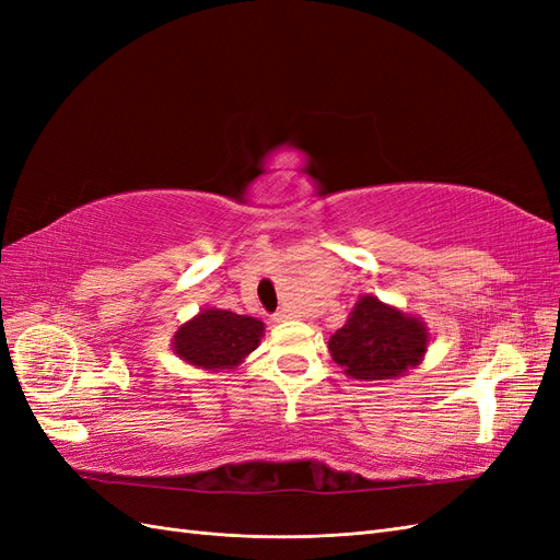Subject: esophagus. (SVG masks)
I'll return each mask as SVG.
<instances>
[{
  "mask_svg": "<svg viewBox=\"0 0 560 560\" xmlns=\"http://www.w3.org/2000/svg\"><path fill=\"white\" fill-rule=\"evenodd\" d=\"M287 317H290V313H287V311H278V313L273 315V319H276V322H284Z\"/></svg>",
  "mask_w": 560,
  "mask_h": 560,
  "instance_id": "obj_1",
  "label": "esophagus"
}]
</instances>
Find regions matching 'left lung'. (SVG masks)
<instances>
[{
    "label": "left lung",
    "mask_w": 560,
    "mask_h": 560,
    "mask_svg": "<svg viewBox=\"0 0 560 560\" xmlns=\"http://www.w3.org/2000/svg\"><path fill=\"white\" fill-rule=\"evenodd\" d=\"M428 329L420 319L385 306L376 296L354 303L346 325L329 338V352L358 381H387L420 364Z\"/></svg>",
    "instance_id": "obj_1"
}]
</instances>
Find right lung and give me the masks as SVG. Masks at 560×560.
I'll return each mask as SVG.
<instances>
[{"label": "right lung", "mask_w": 560, "mask_h": 560, "mask_svg": "<svg viewBox=\"0 0 560 560\" xmlns=\"http://www.w3.org/2000/svg\"><path fill=\"white\" fill-rule=\"evenodd\" d=\"M264 322L208 308L175 334V352L182 360L202 369H233L259 346Z\"/></svg>", "instance_id": "right-lung-1"}]
</instances>
